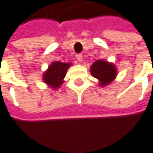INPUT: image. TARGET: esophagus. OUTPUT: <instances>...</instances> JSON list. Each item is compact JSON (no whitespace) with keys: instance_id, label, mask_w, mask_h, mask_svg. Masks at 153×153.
I'll use <instances>...</instances> for the list:
<instances>
[{"instance_id":"1","label":"esophagus","mask_w":153,"mask_h":153,"mask_svg":"<svg viewBox=\"0 0 153 153\" xmlns=\"http://www.w3.org/2000/svg\"><path fill=\"white\" fill-rule=\"evenodd\" d=\"M76 59H77V60H78V62H82V60H83L82 54H77V55H76Z\"/></svg>"}]
</instances>
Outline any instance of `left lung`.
<instances>
[{
  "label": "left lung",
  "mask_w": 153,
  "mask_h": 153,
  "mask_svg": "<svg viewBox=\"0 0 153 153\" xmlns=\"http://www.w3.org/2000/svg\"><path fill=\"white\" fill-rule=\"evenodd\" d=\"M116 69L114 65L105 61H96L91 67V73L94 78L98 79L102 86L111 82L116 77Z\"/></svg>",
  "instance_id": "obj_1"
}]
</instances>
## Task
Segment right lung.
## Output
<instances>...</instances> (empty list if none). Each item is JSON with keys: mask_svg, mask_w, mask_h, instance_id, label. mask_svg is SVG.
<instances>
[{"mask_svg": "<svg viewBox=\"0 0 153 153\" xmlns=\"http://www.w3.org/2000/svg\"><path fill=\"white\" fill-rule=\"evenodd\" d=\"M70 66V63H64L61 62H52L43 74V80L45 83L53 89L60 87V85L63 82V78L65 77L67 70Z\"/></svg>", "mask_w": 153, "mask_h": 153, "instance_id": "add662e5", "label": "right lung"}]
</instances>
